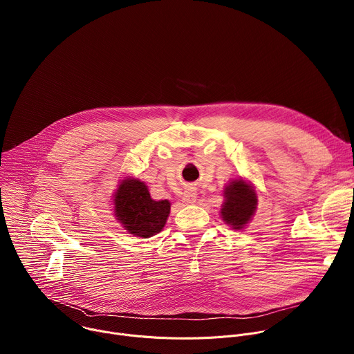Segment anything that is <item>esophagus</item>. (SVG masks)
Here are the masks:
<instances>
[{"instance_id": "1", "label": "esophagus", "mask_w": 354, "mask_h": 354, "mask_svg": "<svg viewBox=\"0 0 354 354\" xmlns=\"http://www.w3.org/2000/svg\"><path fill=\"white\" fill-rule=\"evenodd\" d=\"M196 198H197V193H196V190H194L193 187H189V189H186V190L183 192V197H182V200L185 201L186 205H192V203H194Z\"/></svg>"}]
</instances>
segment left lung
Instances as JSON below:
<instances>
[{
    "label": "left lung",
    "instance_id": "left-lung-1",
    "mask_svg": "<svg viewBox=\"0 0 354 354\" xmlns=\"http://www.w3.org/2000/svg\"><path fill=\"white\" fill-rule=\"evenodd\" d=\"M225 201L221 209L223 220L232 225V228L239 230L254 216L258 197L248 183L243 180L231 182L224 190Z\"/></svg>",
    "mask_w": 354,
    "mask_h": 354
}]
</instances>
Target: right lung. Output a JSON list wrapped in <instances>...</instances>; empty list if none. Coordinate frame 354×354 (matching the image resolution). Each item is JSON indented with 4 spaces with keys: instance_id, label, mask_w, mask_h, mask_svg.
I'll use <instances>...</instances> for the list:
<instances>
[{
    "instance_id": "right-lung-1",
    "label": "right lung",
    "mask_w": 354,
    "mask_h": 354,
    "mask_svg": "<svg viewBox=\"0 0 354 354\" xmlns=\"http://www.w3.org/2000/svg\"><path fill=\"white\" fill-rule=\"evenodd\" d=\"M169 210V201L151 198L147 186L138 179L124 180L115 194L118 220L130 234L141 238L158 234L167 223Z\"/></svg>"
}]
</instances>
